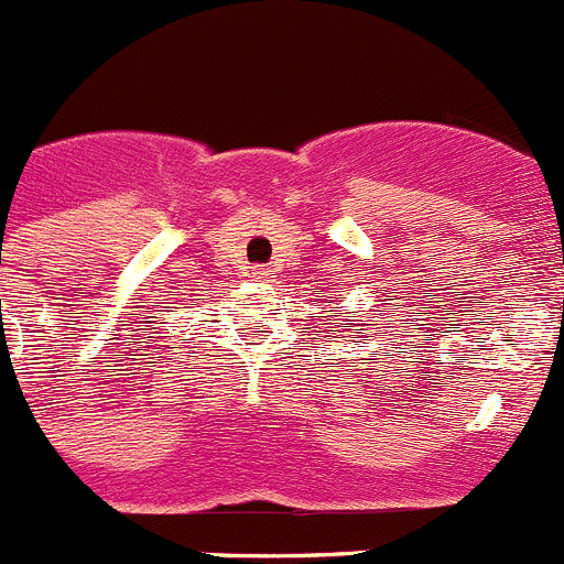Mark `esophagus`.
Wrapping results in <instances>:
<instances>
[{
	"label": "esophagus",
	"mask_w": 564,
	"mask_h": 564,
	"mask_svg": "<svg viewBox=\"0 0 564 564\" xmlns=\"http://www.w3.org/2000/svg\"><path fill=\"white\" fill-rule=\"evenodd\" d=\"M253 278H256V281H264V278H267L264 267H253Z\"/></svg>",
	"instance_id": "obj_1"
}]
</instances>
